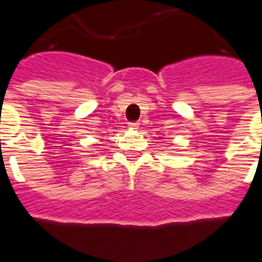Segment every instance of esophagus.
I'll use <instances>...</instances> for the list:
<instances>
[{
  "mask_svg": "<svg viewBox=\"0 0 262 262\" xmlns=\"http://www.w3.org/2000/svg\"><path fill=\"white\" fill-rule=\"evenodd\" d=\"M129 129L136 130V129H139V123H137V122H132V123H129Z\"/></svg>",
  "mask_w": 262,
  "mask_h": 262,
  "instance_id": "obj_1",
  "label": "esophagus"
}]
</instances>
